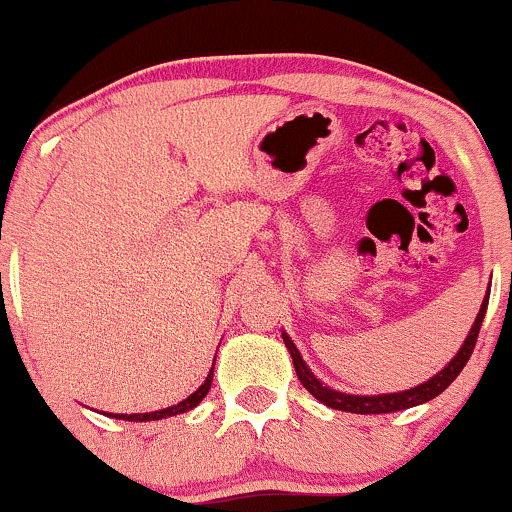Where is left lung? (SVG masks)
I'll return each mask as SVG.
<instances>
[{
  "mask_svg": "<svg viewBox=\"0 0 512 512\" xmlns=\"http://www.w3.org/2000/svg\"><path fill=\"white\" fill-rule=\"evenodd\" d=\"M486 307H488V295L486 300H483L481 305V312H478L474 327H471L469 337H466L464 346L459 349V354L454 356L452 361H449L447 366L442 368V371L437 373V376L430 378L427 383H422V386L417 388H410V390H403V393H388V395H346V393H339V390H332L327 386H322L320 381H317L315 376H312L310 368L305 366V361H302L300 351L295 349V344L290 342L288 334H283V342L288 346L290 356H293V366H295V373H298L300 383L310 390L312 395H315L317 400L324 405H329V408L334 410H344V412H359V415H381V412H398V410H408L412 405H420V403H427V400L437 398L439 393H442L444 388L449 386V383L454 381L456 376L461 373V368L466 366V361H469L471 351H474L476 346V339H478V332H481V322H483V315H486Z\"/></svg>",
  "mask_w": 512,
  "mask_h": 512,
  "instance_id": "obj_1",
  "label": "left lung"
}]
</instances>
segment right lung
I'll return each mask as SVG.
<instances>
[{"label": "right lung", "mask_w": 512, "mask_h": 512, "mask_svg": "<svg viewBox=\"0 0 512 512\" xmlns=\"http://www.w3.org/2000/svg\"><path fill=\"white\" fill-rule=\"evenodd\" d=\"M212 376L214 371H210V376L205 378V383H202L200 388L195 390V393L190 395V398H185L183 403L173 405V408H166V410H156V412H141V415H114L119 417V420H131V422H146V420H163V417H170V415H180V412H188L195 408L197 403H200L202 398H205L207 393H210V386H212Z\"/></svg>", "instance_id": "obj_1"}]
</instances>
